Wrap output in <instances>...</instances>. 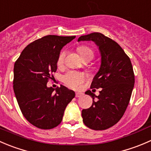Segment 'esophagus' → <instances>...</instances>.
Masks as SVG:
<instances>
[{"label": "esophagus", "mask_w": 151, "mask_h": 151, "mask_svg": "<svg viewBox=\"0 0 151 151\" xmlns=\"http://www.w3.org/2000/svg\"><path fill=\"white\" fill-rule=\"evenodd\" d=\"M83 94L80 93V92H76V98H80L81 96H82Z\"/></svg>", "instance_id": "obj_1"}]
</instances>
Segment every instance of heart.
I'll list each match as a JSON object with an SVG mask.
<instances>
[{"instance_id": "b5f03b06", "label": "heart", "mask_w": 151, "mask_h": 151, "mask_svg": "<svg viewBox=\"0 0 151 151\" xmlns=\"http://www.w3.org/2000/svg\"><path fill=\"white\" fill-rule=\"evenodd\" d=\"M78 52L80 53L82 59L84 60H89L92 59V58L95 56L93 50L91 47H88L86 45H81L78 47ZM65 56H66V52L65 50L61 52L59 54V58H58L57 64L58 65H61L63 64L64 60H65ZM85 79L84 74L82 73L76 72V71H70L67 73L65 75L62 77V80L65 82L66 85H68L69 87L73 88V89H77L81 86V83H83Z\"/></svg>"}]
</instances>
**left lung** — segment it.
<instances>
[{"label":"left lung","mask_w":151,"mask_h":151,"mask_svg":"<svg viewBox=\"0 0 151 151\" xmlns=\"http://www.w3.org/2000/svg\"><path fill=\"white\" fill-rule=\"evenodd\" d=\"M85 40H92L99 47L101 68L90 88L102 89L98 96L90 90L85 92L93 101L89 109L82 110L83 122L91 129L106 130L122 118L129 104L135 81L132 64L118 43L101 33L81 36L78 41Z\"/></svg>","instance_id":"left-lung-1"}]
</instances>
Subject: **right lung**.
Segmentation results:
<instances>
[{"label":"right lung","instance_id":"obj_1","mask_svg":"<svg viewBox=\"0 0 151 151\" xmlns=\"http://www.w3.org/2000/svg\"><path fill=\"white\" fill-rule=\"evenodd\" d=\"M75 36L47 35L25 47L14 63L13 88L25 118L40 129H51L62 120L75 92L65 86L47 87L62 47Z\"/></svg>","mask_w":151,"mask_h":151}]
</instances>
